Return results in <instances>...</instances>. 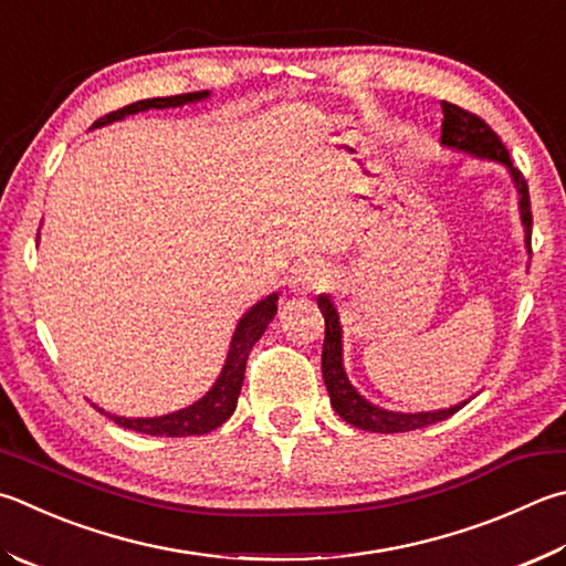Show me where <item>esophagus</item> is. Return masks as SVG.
Masks as SVG:
<instances>
[{
  "label": "esophagus",
  "mask_w": 566,
  "mask_h": 566,
  "mask_svg": "<svg viewBox=\"0 0 566 566\" xmlns=\"http://www.w3.org/2000/svg\"><path fill=\"white\" fill-rule=\"evenodd\" d=\"M328 284H332V270L324 262H304L292 276L294 292L300 294L324 292Z\"/></svg>",
  "instance_id": "obj_1"
}]
</instances>
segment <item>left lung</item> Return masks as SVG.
Returning a JSON list of instances; mask_svg holds the SVG:
<instances>
[{
	"label": "left lung",
	"mask_w": 566,
	"mask_h": 566,
	"mask_svg": "<svg viewBox=\"0 0 566 566\" xmlns=\"http://www.w3.org/2000/svg\"><path fill=\"white\" fill-rule=\"evenodd\" d=\"M443 106V133H440V140L443 146L458 148L472 153L478 158H490L497 160L502 166H507L512 178L517 182L520 190V212L522 222H525L527 232V244H532V202H530V188L527 180L522 172L512 166V158L505 148V143L492 130L485 120H482L478 113H470L455 104H448V101H440ZM532 250V248H530ZM318 310L324 314V348H322V374L328 396H332V406L338 416H342L346 423H352L361 430H371V433H408V430H418L426 426L440 423V420L450 418L453 413L468 403L453 406L446 410H436V413H394V410H384L368 403L366 398L356 394V388L348 384L342 366V326H338V314L334 304L328 302V296H318Z\"/></svg>",
	"instance_id": "left-lung-1"
}]
</instances>
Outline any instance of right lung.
I'll return each mask as SVG.
<instances>
[{"label":"right lung","mask_w":566,"mask_h":566,"mask_svg":"<svg viewBox=\"0 0 566 566\" xmlns=\"http://www.w3.org/2000/svg\"><path fill=\"white\" fill-rule=\"evenodd\" d=\"M208 96V91H195V94H178V96H166V98H146V101H136V104L123 106L118 111H111L108 116L98 118L94 126H104V123H111L116 118L128 116V113H138V111H148V108H168V106H182L190 104V101H200ZM276 314V294L266 296L260 304H254L252 310L240 318L238 332L232 336V346L228 354V361H224L222 376L218 378V384L212 386V390L205 398H200L198 403H192L190 408H182L178 413L163 416V418H118L106 413L113 423H118L128 430H136V433H146V436H166V438H185V436H205L210 430L220 428L224 420H228L234 413V406H238V396L242 390L244 381V368H248V358L252 346L260 342V336L264 334V328L270 326V322Z\"/></svg>","instance_id":"obj_1"}]
</instances>
